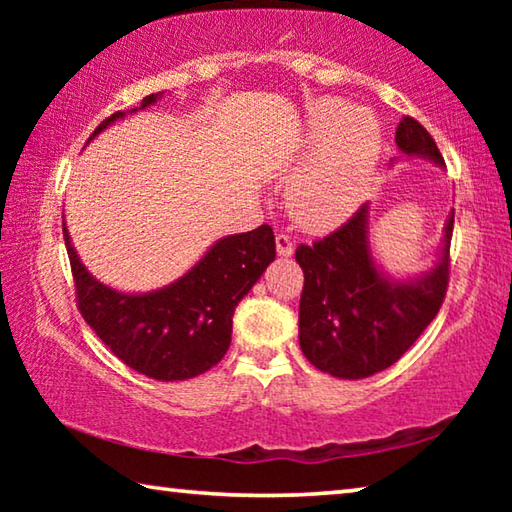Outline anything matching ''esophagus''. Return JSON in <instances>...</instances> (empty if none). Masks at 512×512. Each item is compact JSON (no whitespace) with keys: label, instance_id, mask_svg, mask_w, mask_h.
<instances>
[{"label":"esophagus","instance_id":"obj_1","mask_svg":"<svg viewBox=\"0 0 512 512\" xmlns=\"http://www.w3.org/2000/svg\"><path fill=\"white\" fill-rule=\"evenodd\" d=\"M275 248L280 257H291L293 255V241L289 235H277L275 237Z\"/></svg>","mask_w":512,"mask_h":512}]
</instances>
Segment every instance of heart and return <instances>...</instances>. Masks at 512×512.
<instances>
[{
    "mask_svg": "<svg viewBox=\"0 0 512 512\" xmlns=\"http://www.w3.org/2000/svg\"><path fill=\"white\" fill-rule=\"evenodd\" d=\"M311 140L316 146L287 187V207L302 228L327 230L348 219L366 196L381 153V128L366 108L320 99L311 108Z\"/></svg>",
    "mask_w": 512,
    "mask_h": 512,
    "instance_id": "b5f03b06",
    "label": "heart"
}]
</instances>
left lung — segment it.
<instances>
[{"mask_svg": "<svg viewBox=\"0 0 512 512\" xmlns=\"http://www.w3.org/2000/svg\"><path fill=\"white\" fill-rule=\"evenodd\" d=\"M395 142L409 158L445 164L427 128L413 117H402ZM452 230L454 212L436 266L411 280H393L377 268L370 253L368 205L332 235L311 246L300 244L296 262L305 273L300 350L311 366L339 379H363L393 366L443 305Z\"/></svg>", "mask_w": 512, "mask_h": 512, "instance_id": "1", "label": "left lung"}]
</instances>
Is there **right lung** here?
I'll return each instance as SVG.
<instances>
[{
  "label": "right lung",
  "instance_id": "obj_1",
  "mask_svg": "<svg viewBox=\"0 0 512 512\" xmlns=\"http://www.w3.org/2000/svg\"><path fill=\"white\" fill-rule=\"evenodd\" d=\"M160 97L162 92L144 97L140 110ZM121 117L126 112L103 119L90 140ZM63 237L72 264L76 305L85 323L128 368L158 381L198 377L225 357L232 341L235 307L275 259L273 228L259 225L216 241L201 262L167 287L121 293L101 284L81 264L65 219Z\"/></svg>",
  "mask_w": 512,
  "mask_h": 512
}]
</instances>
